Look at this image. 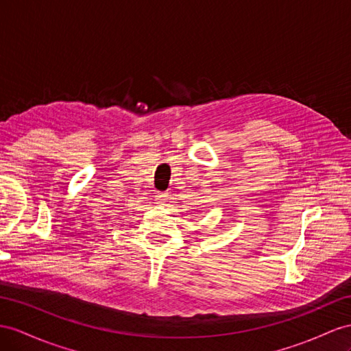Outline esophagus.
I'll use <instances>...</instances> for the list:
<instances>
[{"mask_svg":"<svg viewBox=\"0 0 351 351\" xmlns=\"http://www.w3.org/2000/svg\"><path fill=\"white\" fill-rule=\"evenodd\" d=\"M169 200V195L166 193H157L156 195V203L160 204V206H165Z\"/></svg>","mask_w":351,"mask_h":351,"instance_id":"obj_1","label":"esophagus"}]
</instances>
